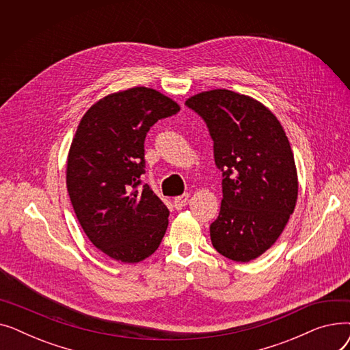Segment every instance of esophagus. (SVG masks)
<instances>
[{"instance_id": "obj_1", "label": "esophagus", "mask_w": 350, "mask_h": 350, "mask_svg": "<svg viewBox=\"0 0 350 350\" xmlns=\"http://www.w3.org/2000/svg\"><path fill=\"white\" fill-rule=\"evenodd\" d=\"M189 197H190V194L189 193H185V194H181V196H177L176 198H174V207H176V210H181L183 207H185L186 204H187V200H189Z\"/></svg>"}]
</instances>
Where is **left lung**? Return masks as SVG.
<instances>
[{"mask_svg":"<svg viewBox=\"0 0 350 350\" xmlns=\"http://www.w3.org/2000/svg\"><path fill=\"white\" fill-rule=\"evenodd\" d=\"M186 106L206 122L223 173L211 243L228 260L258 258L278 240L297 204L295 160L284 129L262 103L227 89L191 96Z\"/></svg>","mask_w":350,"mask_h":350,"instance_id":"left-lung-1","label":"left lung"}]
</instances>
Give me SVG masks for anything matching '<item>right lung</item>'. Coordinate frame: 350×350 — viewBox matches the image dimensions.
Instances as JSON below:
<instances>
[{
	"mask_svg": "<svg viewBox=\"0 0 350 350\" xmlns=\"http://www.w3.org/2000/svg\"><path fill=\"white\" fill-rule=\"evenodd\" d=\"M178 110L154 89L132 88L92 106L72 140L66 169L72 207L90 243L116 261H143L167 230V207L140 176L147 132Z\"/></svg>",
	"mask_w": 350,
	"mask_h": 350,
	"instance_id": "right-lung-1",
	"label": "right lung"
}]
</instances>
